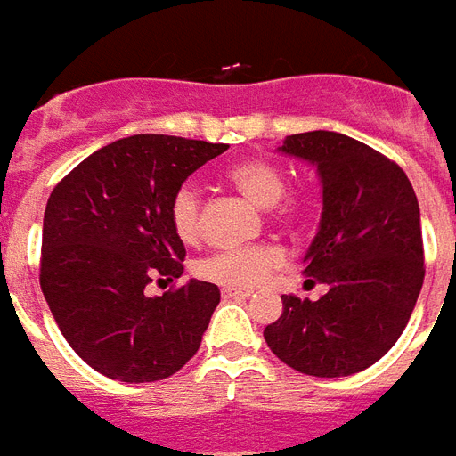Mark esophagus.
Returning a JSON list of instances; mask_svg holds the SVG:
<instances>
[{
  "label": "esophagus",
  "instance_id": "esophagus-1",
  "mask_svg": "<svg viewBox=\"0 0 456 456\" xmlns=\"http://www.w3.org/2000/svg\"><path fill=\"white\" fill-rule=\"evenodd\" d=\"M221 297L224 298H249L251 291H245V289H228V287H224L221 289Z\"/></svg>",
  "mask_w": 456,
  "mask_h": 456
}]
</instances>
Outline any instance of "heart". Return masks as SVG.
Returning <instances> with one entry per match:
<instances>
[{"instance_id": "b5f03b06", "label": "heart", "mask_w": 456, "mask_h": 456, "mask_svg": "<svg viewBox=\"0 0 456 456\" xmlns=\"http://www.w3.org/2000/svg\"><path fill=\"white\" fill-rule=\"evenodd\" d=\"M231 183L258 207H271L282 221H297L304 214V200L285 195V174L265 159H242L228 169ZM171 231L181 242H195L202 231V192L192 181H185L169 200ZM285 264V251L278 245H249L238 249L214 251L195 265L198 278L228 289H254L264 285L275 268Z\"/></svg>"}]
</instances>
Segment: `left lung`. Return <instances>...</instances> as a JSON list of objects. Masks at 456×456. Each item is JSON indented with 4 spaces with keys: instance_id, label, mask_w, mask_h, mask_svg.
<instances>
[{
    "instance_id": "8db88e82",
    "label": "left lung",
    "mask_w": 456,
    "mask_h": 456,
    "mask_svg": "<svg viewBox=\"0 0 456 456\" xmlns=\"http://www.w3.org/2000/svg\"><path fill=\"white\" fill-rule=\"evenodd\" d=\"M280 151L313 162L322 178V218L304 275L327 294H285L265 344L301 374L362 372L398 341L424 285L417 195L393 159L337 131L291 134Z\"/></svg>"
}]
</instances>
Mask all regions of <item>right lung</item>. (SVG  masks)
<instances>
[{"instance_id":"right-lung-1","label":"right lung","mask_w":456,"mask_h":456,"mask_svg":"<svg viewBox=\"0 0 456 456\" xmlns=\"http://www.w3.org/2000/svg\"><path fill=\"white\" fill-rule=\"evenodd\" d=\"M225 143L138 134L79 162L44 211L39 285L58 330L96 372L126 384L176 374L198 353L221 291L191 280L162 297L151 282L183 273L169 200Z\"/></svg>"}]
</instances>
